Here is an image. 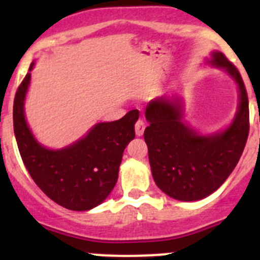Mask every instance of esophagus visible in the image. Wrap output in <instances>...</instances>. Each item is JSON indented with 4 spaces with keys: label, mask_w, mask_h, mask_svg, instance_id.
<instances>
[{
    "label": "esophagus",
    "mask_w": 260,
    "mask_h": 260,
    "mask_svg": "<svg viewBox=\"0 0 260 260\" xmlns=\"http://www.w3.org/2000/svg\"><path fill=\"white\" fill-rule=\"evenodd\" d=\"M144 128H146V125H144L143 119H138L137 123H135V134H137L138 137L143 135Z\"/></svg>",
    "instance_id": "obj_1"
}]
</instances>
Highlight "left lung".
<instances>
[{"label": "left lung", "instance_id": "obj_1", "mask_svg": "<svg viewBox=\"0 0 260 260\" xmlns=\"http://www.w3.org/2000/svg\"><path fill=\"white\" fill-rule=\"evenodd\" d=\"M210 63L229 73L240 88L233 122L219 134L199 135L182 121V105L165 98L146 107L144 130L151 172L161 191L177 201H199L219 189L237 165L249 137V99L237 68L221 52Z\"/></svg>", "mask_w": 260, "mask_h": 260}]
</instances>
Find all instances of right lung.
I'll return each instance as SVG.
<instances>
[{"mask_svg": "<svg viewBox=\"0 0 260 260\" xmlns=\"http://www.w3.org/2000/svg\"><path fill=\"white\" fill-rule=\"evenodd\" d=\"M29 79L28 73L18 87L13 108L14 133L23 162L32 180L53 202L68 210H91L103 203L116 185L123 150L135 137L139 110H130L118 121L98 123L66 148L48 150L34 138L24 118Z\"/></svg>", "mask_w": 260, "mask_h": 260, "instance_id": "obj_1", "label": "right lung"}]
</instances>
